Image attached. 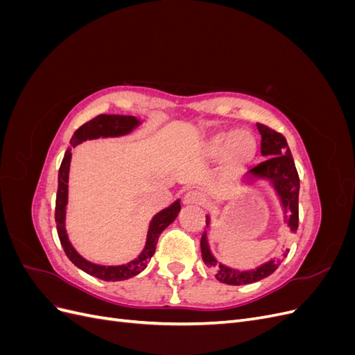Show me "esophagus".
<instances>
[{
	"mask_svg": "<svg viewBox=\"0 0 355 355\" xmlns=\"http://www.w3.org/2000/svg\"><path fill=\"white\" fill-rule=\"evenodd\" d=\"M204 202V196L200 191H188L184 196L185 206H201Z\"/></svg>",
	"mask_w": 355,
	"mask_h": 355,
	"instance_id": "obj_1",
	"label": "esophagus"
}]
</instances>
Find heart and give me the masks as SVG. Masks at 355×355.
Returning a JSON list of instances; mask_svg holds the SVG:
<instances>
[{
  "label": "heart",
  "mask_w": 355,
  "mask_h": 355,
  "mask_svg": "<svg viewBox=\"0 0 355 355\" xmlns=\"http://www.w3.org/2000/svg\"><path fill=\"white\" fill-rule=\"evenodd\" d=\"M202 149L210 158L223 157L225 166L237 171L249 166L256 158L257 141L249 130L228 128L211 135Z\"/></svg>",
  "instance_id": "heart-1"
}]
</instances>
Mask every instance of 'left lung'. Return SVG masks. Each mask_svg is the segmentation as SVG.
Here are the masks:
<instances>
[{
  "mask_svg": "<svg viewBox=\"0 0 355 355\" xmlns=\"http://www.w3.org/2000/svg\"><path fill=\"white\" fill-rule=\"evenodd\" d=\"M257 130L262 136L261 154L268 158L259 166L252 168L243 179V184L253 185L256 182H268L274 189L275 196L280 201L283 209L284 222L292 232H296L299 223V175L295 166V161L290 153L286 137L272 128L266 127L265 124L257 123ZM210 228V216H206V228L201 235V256L202 261L209 268L216 270V278L220 283L241 286L259 282L262 278L271 275L277 266L280 265V259H270L259 266L252 268V270H235L228 265L220 263L216 257L213 256L209 240L207 230ZM286 256V254H284Z\"/></svg>",
  "mask_w": 355,
  "mask_h": 355,
  "instance_id": "obj_1",
  "label": "left lung"
}]
</instances>
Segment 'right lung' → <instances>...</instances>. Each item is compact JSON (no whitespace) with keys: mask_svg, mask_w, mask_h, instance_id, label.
I'll use <instances>...</instances> for the list:
<instances>
[{"mask_svg":"<svg viewBox=\"0 0 355 355\" xmlns=\"http://www.w3.org/2000/svg\"><path fill=\"white\" fill-rule=\"evenodd\" d=\"M142 124V120L133 115H98L93 120L83 124L78 130H75L73 136L71 137V146L67 149L65 157L62 159V164L59 168L58 176V196H56V228L60 244L65 250L69 261L80 268L81 271L87 272L96 278H101L103 282H121L128 280L137 274H141L148 262L151 261L153 254L155 253V247L159 234L163 232L168 225L173 222L180 211V200L171 202L168 207L163 209L154 214V218L149 222L148 232H146V241L144 245V250L139 253L137 257L132 259L127 263L121 265H101L94 263L83 257L72 243L69 241L68 232H67V206H68V182H69V166L72 158V148L83 144L84 141H92V139L99 137H120L130 135L133 130Z\"/></svg>","mask_w":355,"mask_h":355,"instance_id":"add662e5","label":"right lung"}]
</instances>
